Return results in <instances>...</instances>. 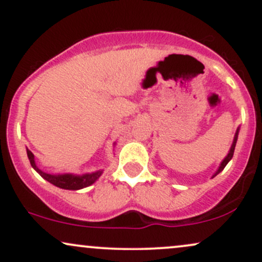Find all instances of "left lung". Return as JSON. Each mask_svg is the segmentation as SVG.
<instances>
[{"label": "left lung", "mask_w": 262, "mask_h": 262, "mask_svg": "<svg viewBox=\"0 0 262 262\" xmlns=\"http://www.w3.org/2000/svg\"><path fill=\"white\" fill-rule=\"evenodd\" d=\"M236 139H237V132H236V133H235V137H234V141H233V145H231V148H230V151H229V154H228V156H227V158H225V159H224V160H223V162H222L221 167H219V169H218V171H217V173H219V172H221V171H222V170H223L225 166H227V164H228V162H229V161H230V159H231V158H233V154H234V149H235V144H236ZM217 173H215V175H217ZM215 175H214V176H215Z\"/></svg>", "instance_id": "1"}]
</instances>
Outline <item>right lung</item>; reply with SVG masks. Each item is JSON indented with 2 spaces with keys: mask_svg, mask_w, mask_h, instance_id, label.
Segmentation results:
<instances>
[{
  "mask_svg": "<svg viewBox=\"0 0 262 262\" xmlns=\"http://www.w3.org/2000/svg\"><path fill=\"white\" fill-rule=\"evenodd\" d=\"M27 154H28V159L31 161V165L34 167V170L40 175L43 179L49 181L53 185L58 186L60 188L64 189H80L87 186L92 185L98 177L101 176L102 171H97L93 173H86V175L77 176V175H70V173H65V175H50V173H45L41 170H39L35 165L34 155L32 154L31 150L27 149Z\"/></svg>",
  "mask_w": 262,
  "mask_h": 262,
  "instance_id": "add662e5",
  "label": "right lung"
}]
</instances>
